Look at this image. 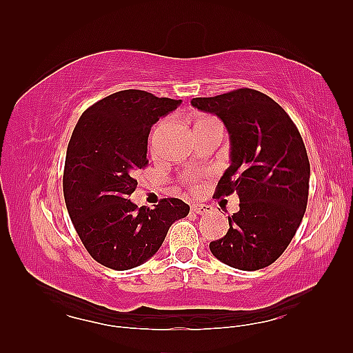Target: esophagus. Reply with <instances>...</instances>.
<instances>
[{"label": "esophagus", "mask_w": 353, "mask_h": 353, "mask_svg": "<svg viewBox=\"0 0 353 353\" xmlns=\"http://www.w3.org/2000/svg\"><path fill=\"white\" fill-rule=\"evenodd\" d=\"M191 211L194 214H199V215H205V214H211L212 212V208L209 205H192L191 206Z\"/></svg>", "instance_id": "1"}]
</instances>
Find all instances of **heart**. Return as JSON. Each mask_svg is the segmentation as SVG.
<instances>
[{
	"mask_svg": "<svg viewBox=\"0 0 353 353\" xmlns=\"http://www.w3.org/2000/svg\"><path fill=\"white\" fill-rule=\"evenodd\" d=\"M209 119H211V118H209ZM203 121H205V119H203Z\"/></svg>",
	"mask_w": 353,
	"mask_h": 353,
	"instance_id": "obj_1",
	"label": "heart"
}]
</instances>
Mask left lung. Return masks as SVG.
<instances>
[{"mask_svg":"<svg viewBox=\"0 0 353 353\" xmlns=\"http://www.w3.org/2000/svg\"><path fill=\"white\" fill-rule=\"evenodd\" d=\"M191 104L219 117L229 133L230 165L215 197H239L228 234L209 249L244 272L268 267L296 235L308 203L310 161L301 133L279 104L254 89L199 97Z\"/></svg>","mask_w":353,"mask_h":353,"instance_id":"left-lung-1","label":"left lung"}]
</instances>
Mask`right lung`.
Returning <instances> with one entry per match:
<instances>
[{"label":"right lung","instance_id":"1","mask_svg":"<svg viewBox=\"0 0 353 353\" xmlns=\"http://www.w3.org/2000/svg\"><path fill=\"white\" fill-rule=\"evenodd\" d=\"M181 100L125 89L94 103L80 117L66 150L63 196L71 221L89 254L112 270L144 264L159 250L171 224L188 215L179 199L154 209L129 196L134 172L144 168L152 125Z\"/></svg>","mask_w":353,"mask_h":353}]
</instances>
